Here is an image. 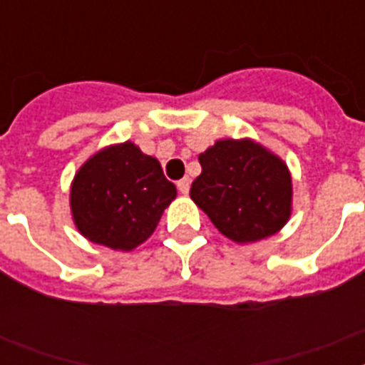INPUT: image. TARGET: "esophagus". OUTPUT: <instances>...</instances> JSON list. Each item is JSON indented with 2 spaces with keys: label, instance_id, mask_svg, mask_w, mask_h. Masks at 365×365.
I'll list each match as a JSON object with an SVG mask.
<instances>
[{
  "label": "esophagus",
  "instance_id": "34e87169",
  "mask_svg": "<svg viewBox=\"0 0 365 365\" xmlns=\"http://www.w3.org/2000/svg\"><path fill=\"white\" fill-rule=\"evenodd\" d=\"M189 185H191V180H189V178H182V180L178 182V189H180V193L187 195L189 193Z\"/></svg>",
  "mask_w": 365,
  "mask_h": 365
}]
</instances>
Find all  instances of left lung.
Returning <instances> with one entry per match:
<instances>
[{
    "instance_id": "8db88e82",
    "label": "left lung",
    "mask_w": 365,
    "mask_h": 365,
    "mask_svg": "<svg viewBox=\"0 0 365 365\" xmlns=\"http://www.w3.org/2000/svg\"><path fill=\"white\" fill-rule=\"evenodd\" d=\"M191 199L223 237L250 244L288 223L294 187L288 165L252 138H225L199 155Z\"/></svg>"
}]
</instances>
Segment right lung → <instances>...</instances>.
<instances>
[{"mask_svg": "<svg viewBox=\"0 0 365 365\" xmlns=\"http://www.w3.org/2000/svg\"><path fill=\"white\" fill-rule=\"evenodd\" d=\"M176 195L159 160L126 140L98 149L79 166L70 185V210L88 242L132 252L153 235Z\"/></svg>", "mask_w": 365, "mask_h": 365, "instance_id": "add662e5", "label": "right lung"}]
</instances>
